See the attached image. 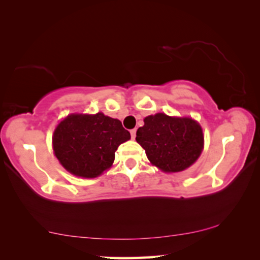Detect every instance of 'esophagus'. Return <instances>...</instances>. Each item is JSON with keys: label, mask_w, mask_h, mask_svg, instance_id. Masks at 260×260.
<instances>
[{"label": "esophagus", "mask_w": 260, "mask_h": 260, "mask_svg": "<svg viewBox=\"0 0 260 260\" xmlns=\"http://www.w3.org/2000/svg\"><path fill=\"white\" fill-rule=\"evenodd\" d=\"M131 137L132 139H135V137H137V128L131 131Z\"/></svg>", "instance_id": "34e87169"}]
</instances>
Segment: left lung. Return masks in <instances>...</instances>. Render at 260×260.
I'll use <instances>...</instances> for the list:
<instances>
[{
    "label": "left lung",
    "instance_id": "1",
    "mask_svg": "<svg viewBox=\"0 0 260 260\" xmlns=\"http://www.w3.org/2000/svg\"><path fill=\"white\" fill-rule=\"evenodd\" d=\"M135 139L148 159L166 172L185 170L196 162L204 147L199 123L191 118H172L164 113L145 118Z\"/></svg>",
    "mask_w": 260,
    "mask_h": 260
}]
</instances>
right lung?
I'll use <instances>...</instances> for the list:
<instances>
[{"label":"right lung","mask_w":260,"mask_h":260,"mask_svg":"<svg viewBox=\"0 0 260 260\" xmlns=\"http://www.w3.org/2000/svg\"><path fill=\"white\" fill-rule=\"evenodd\" d=\"M129 139V132L118 119L103 113L72 114L57 125L53 149L66 170L93 178L112 166L115 150Z\"/></svg>","instance_id":"right-lung-1"}]
</instances>
